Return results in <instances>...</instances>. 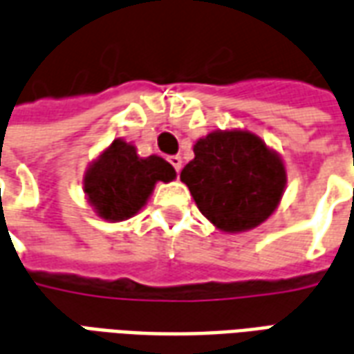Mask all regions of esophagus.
<instances>
[{
	"instance_id": "34e87169",
	"label": "esophagus",
	"mask_w": 354,
	"mask_h": 354,
	"mask_svg": "<svg viewBox=\"0 0 354 354\" xmlns=\"http://www.w3.org/2000/svg\"><path fill=\"white\" fill-rule=\"evenodd\" d=\"M167 162L173 165V169H175V171H177V173L181 171L183 160H181V156H179V154H175V156H169V158H167Z\"/></svg>"
}]
</instances>
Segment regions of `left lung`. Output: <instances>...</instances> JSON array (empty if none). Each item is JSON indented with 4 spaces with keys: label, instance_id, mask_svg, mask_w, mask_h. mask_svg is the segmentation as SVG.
Listing matches in <instances>:
<instances>
[{
    "label": "left lung",
    "instance_id": "8db88e82",
    "mask_svg": "<svg viewBox=\"0 0 354 354\" xmlns=\"http://www.w3.org/2000/svg\"><path fill=\"white\" fill-rule=\"evenodd\" d=\"M181 181L198 209L223 232H244L278 207L286 167L277 152L250 131H213L194 145Z\"/></svg>",
    "mask_w": 354,
    "mask_h": 354
}]
</instances>
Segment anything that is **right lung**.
Segmentation results:
<instances>
[{"instance_id": "right-lung-1", "label": "right lung", "mask_w": 354, "mask_h": 354, "mask_svg": "<svg viewBox=\"0 0 354 354\" xmlns=\"http://www.w3.org/2000/svg\"><path fill=\"white\" fill-rule=\"evenodd\" d=\"M173 179L175 169L164 158H139L133 145L116 139L89 165L84 190L99 217L124 221L147 204L158 181Z\"/></svg>"}]
</instances>
